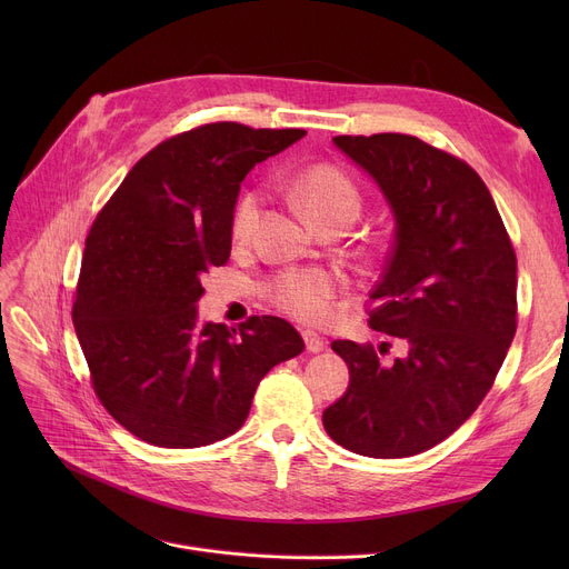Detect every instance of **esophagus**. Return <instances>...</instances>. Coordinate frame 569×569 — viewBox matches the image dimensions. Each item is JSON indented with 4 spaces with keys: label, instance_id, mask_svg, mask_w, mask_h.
<instances>
[{
    "label": "esophagus",
    "instance_id": "obj_1",
    "mask_svg": "<svg viewBox=\"0 0 569 569\" xmlns=\"http://www.w3.org/2000/svg\"><path fill=\"white\" fill-rule=\"evenodd\" d=\"M302 337H305V346H307V350H309V352H320V350L325 348V341H322L316 332L305 330V332H302Z\"/></svg>",
    "mask_w": 569,
    "mask_h": 569
}]
</instances>
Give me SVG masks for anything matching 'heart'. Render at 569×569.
<instances>
[{
	"label": "heart",
	"mask_w": 569,
	"mask_h": 569,
	"mask_svg": "<svg viewBox=\"0 0 569 569\" xmlns=\"http://www.w3.org/2000/svg\"><path fill=\"white\" fill-rule=\"evenodd\" d=\"M295 198L318 223L332 219L355 221L362 209V193L355 179L335 163H313L292 182ZM260 214V193L244 191L232 209L230 230L237 242L251 237ZM343 279L330 269H288L267 286L269 300L288 316L320 325L335 313V297L341 292Z\"/></svg>",
	"instance_id": "1"
}]
</instances>
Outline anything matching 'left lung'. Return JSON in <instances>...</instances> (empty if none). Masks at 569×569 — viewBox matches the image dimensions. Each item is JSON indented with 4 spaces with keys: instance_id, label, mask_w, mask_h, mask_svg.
<instances>
[{
    "instance_id": "1",
    "label": "left lung",
    "mask_w": 569,
    "mask_h": 569,
    "mask_svg": "<svg viewBox=\"0 0 569 569\" xmlns=\"http://www.w3.org/2000/svg\"><path fill=\"white\" fill-rule=\"evenodd\" d=\"M335 142L395 212V247L369 295V322L403 339L408 352L385 365L371 343L335 341L350 385L322 412V427L355 455L412 457L452 436L491 390L517 332V253L463 159L406 133Z\"/></svg>"
}]
</instances>
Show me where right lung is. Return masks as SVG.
Here are the masks:
<instances>
[{"label":"right lung","mask_w":569,"mask_h":569,"mask_svg":"<svg viewBox=\"0 0 569 569\" xmlns=\"http://www.w3.org/2000/svg\"><path fill=\"white\" fill-rule=\"evenodd\" d=\"M302 129L202 124L147 152L84 239L73 327L103 408L136 438L189 450L244 425L264 373L305 350L295 327L251 316L198 325L202 277L230 258L247 172Z\"/></svg>","instance_id":"1"}]
</instances>
